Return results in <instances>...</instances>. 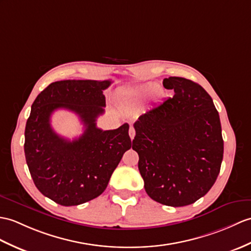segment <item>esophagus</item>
Here are the masks:
<instances>
[{"instance_id":"1","label":"esophagus","mask_w":251,"mask_h":251,"mask_svg":"<svg viewBox=\"0 0 251 251\" xmlns=\"http://www.w3.org/2000/svg\"><path fill=\"white\" fill-rule=\"evenodd\" d=\"M135 136H136V130H135V128H133L132 126H130V128H129V137H130V139L132 140L133 138H135Z\"/></svg>"}]
</instances>
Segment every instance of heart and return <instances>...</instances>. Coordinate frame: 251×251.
<instances>
[{
    "instance_id": "1",
    "label": "heart",
    "mask_w": 251,
    "mask_h": 251,
    "mask_svg": "<svg viewBox=\"0 0 251 251\" xmlns=\"http://www.w3.org/2000/svg\"><path fill=\"white\" fill-rule=\"evenodd\" d=\"M153 91L154 92L153 93V98L155 100H158L159 98H161L162 92L159 89H157V84L155 82H149L142 85H139L135 87V89H131L129 92H127L126 97L129 101L139 102L143 101Z\"/></svg>"
}]
</instances>
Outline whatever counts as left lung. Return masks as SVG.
<instances>
[{
  "instance_id": "left-lung-1",
  "label": "left lung",
  "mask_w": 251,
  "mask_h": 251,
  "mask_svg": "<svg viewBox=\"0 0 251 251\" xmlns=\"http://www.w3.org/2000/svg\"><path fill=\"white\" fill-rule=\"evenodd\" d=\"M162 84L174 95L139 116L132 150L150 198L185 206L216 182L224 157L220 119L212 97L194 81L169 77Z\"/></svg>"
}]
</instances>
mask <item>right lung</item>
<instances>
[{
	"mask_svg": "<svg viewBox=\"0 0 251 251\" xmlns=\"http://www.w3.org/2000/svg\"><path fill=\"white\" fill-rule=\"evenodd\" d=\"M111 81L63 80L49 84L35 99L25 131V154L33 182L42 194L64 206L79 205L100 196L115 168L131 148L129 125L102 130L96 120L104 112L103 91ZM57 108L77 114L85 125L73 142L50 127Z\"/></svg>",
	"mask_w": 251,
	"mask_h": 251,
	"instance_id": "1",
	"label": "right lung"
}]
</instances>
